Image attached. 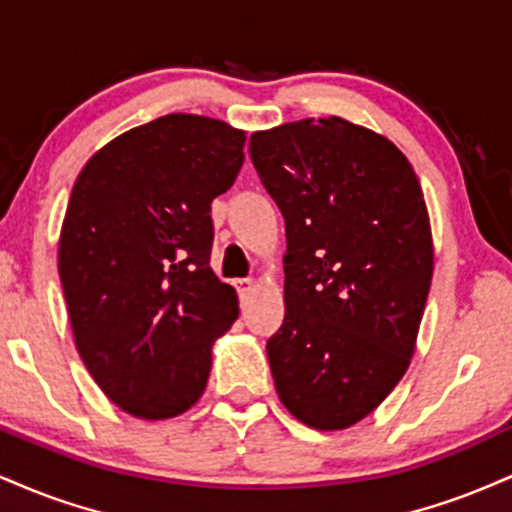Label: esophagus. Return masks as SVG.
<instances>
[{
	"instance_id": "34e87169",
	"label": "esophagus",
	"mask_w": 512,
	"mask_h": 512,
	"mask_svg": "<svg viewBox=\"0 0 512 512\" xmlns=\"http://www.w3.org/2000/svg\"><path fill=\"white\" fill-rule=\"evenodd\" d=\"M233 286H236L240 300H248L252 288H255V281H252V279H236V281H233Z\"/></svg>"
}]
</instances>
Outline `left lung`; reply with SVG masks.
I'll list each match as a JSON object with an SVG mask.
<instances>
[{
	"instance_id": "1",
	"label": "left lung",
	"mask_w": 512,
	"mask_h": 512,
	"mask_svg": "<svg viewBox=\"0 0 512 512\" xmlns=\"http://www.w3.org/2000/svg\"><path fill=\"white\" fill-rule=\"evenodd\" d=\"M250 159L286 221L276 393L300 422L346 429L415 350L434 267L420 181L396 145L338 116L252 133Z\"/></svg>"
}]
</instances>
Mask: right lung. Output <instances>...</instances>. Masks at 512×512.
I'll use <instances>...</instances> for the list:
<instances>
[{"mask_svg":"<svg viewBox=\"0 0 512 512\" xmlns=\"http://www.w3.org/2000/svg\"><path fill=\"white\" fill-rule=\"evenodd\" d=\"M245 133L169 114L119 135L80 171L59 240L76 348L112 403L166 420L197 403L212 341L238 317L209 269L212 200L243 166Z\"/></svg>","mask_w":512,"mask_h":512,"instance_id":"1","label":"right lung"}]
</instances>
